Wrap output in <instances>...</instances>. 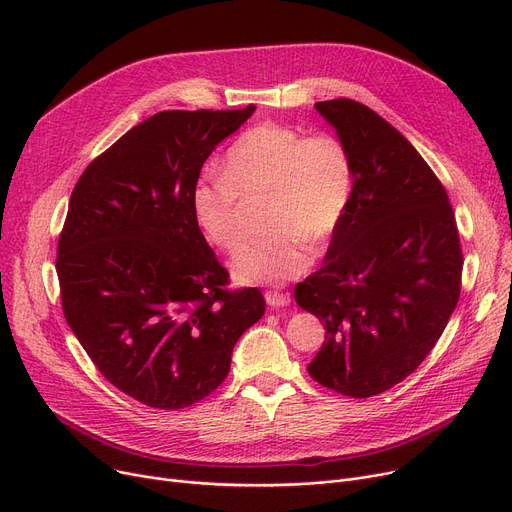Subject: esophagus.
<instances>
[{
    "label": "esophagus",
    "mask_w": 512,
    "mask_h": 512,
    "mask_svg": "<svg viewBox=\"0 0 512 512\" xmlns=\"http://www.w3.org/2000/svg\"><path fill=\"white\" fill-rule=\"evenodd\" d=\"M265 303L270 305V307H274V309L286 307V305H290V294L278 292V290H267L265 292Z\"/></svg>",
    "instance_id": "esophagus-1"
}]
</instances>
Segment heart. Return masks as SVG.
I'll return each instance as SVG.
<instances>
[{
    "label": "heart",
    "instance_id": "1",
    "mask_svg": "<svg viewBox=\"0 0 512 512\" xmlns=\"http://www.w3.org/2000/svg\"><path fill=\"white\" fill-rule=\"evenodd\" d=\"M351 191L353 159L336 134L261 122L228 147L222 174L195 182L191 207L207 240L234 251L245 238L247 203L263 197L261 224L270 232L234 255L232 274L245 284H280L309 267L307 242L332 238Z\"/></svg>",
    "mask_w": 512,
    "mask_h": 512
}]
</instances>
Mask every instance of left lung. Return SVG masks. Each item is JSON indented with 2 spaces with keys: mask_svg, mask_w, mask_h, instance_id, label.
<instances>
[{
  "mask_svg": "<svg viewBox=\"0 0 512 512\" xmlns=\"http://www.w3.org/2000/svg\"><path fill=\"white\" fill-rule=\"evenodd\" d=\"M353 159V191L324 265L294 286L326 340L307 365L324 388L382 394L411 375L461 297L463 249L446 188L367 105L315 103Z\"/></svg>",
  "mask_w": 512,
  "mask_h": 512,
  "instance_id": "obj_1",
  "label": "left lung"
}]
</instances>
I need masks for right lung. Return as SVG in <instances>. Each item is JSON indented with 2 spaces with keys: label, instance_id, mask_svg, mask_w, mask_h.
I'll list each match as a JSON object with an SVG mask.
<instances>
[{
  "label": "right lung",
  "instance_id": "obj_1",
  "mask_svg": "<svg viewBox=\"0 0 512 512\" xmlns=\"http://www.w3.org/2000/svg\"><path fill=\"white\" fill-rule=\"evenodd\" d=\"M253 110L159 112L72 191L56 257L64 317L103 378L147 407L209 396L265 311L257 288H228L191 207L205 159Z\"/></svg>",
  "mask_w": 512,
  "mask_h": 512
}]
</instances>
